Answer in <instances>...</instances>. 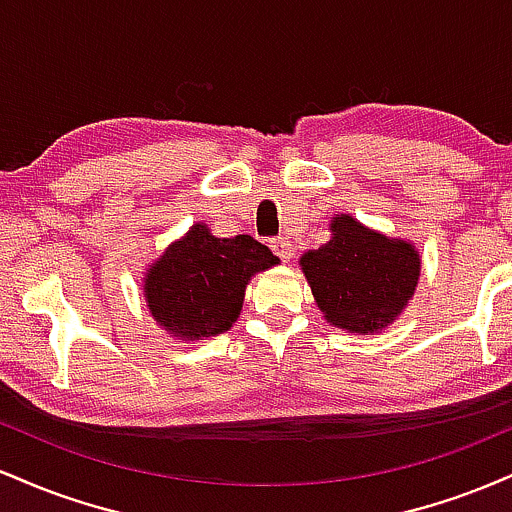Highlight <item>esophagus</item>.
<instances>
[{
	"label": "esophagus",
	"instance_id": "1",
	"mask_svg": "<svg viewBox=\"0 0 512 512\" xmlns=\"http://www.w3.org/2000/svg\"><path fill=\"white\" fill-rule=\"evenodd\" d=\"M269 248H272L274 255L281 257L284 262H289L293 257V245H291L289 238H274L272 243H269Z\"/></svg>",
	"mask_w": 512,
	"mask_h": 512
}]
</instances>
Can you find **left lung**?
<instances>
[{"label": "left lung", "instance_id": "left-lung-1", "mask_svg": "<svg viewBox=\"0 0 512 512\" xmlns=\"http://www.w3.org/2000/svg\"><path fill=\"white\" fill-rule=\"evenodd\" d=\"M330 231L332 238L322 248L301 257L317 308L339 330H385L414 296L419 252L407 240L370 231L349 214L334 216Z\"/></svg>", "mask_w": 512, "mask_h": 512}]
</instances>
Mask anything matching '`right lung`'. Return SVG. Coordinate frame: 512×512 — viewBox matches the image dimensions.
Instances as JSON below:
<instances>
[{"mask_svg":"<svg viewBox=\"0 0 512 512\" xmlns=\"http://www.w3.org/2000/svg\"><path fill=\"white\" fill-rule=\"evenodd\" d=\"M274 264L272 250L255 238H216L195 223L146 269L144 298L170 337H216L238 320L250 276Z\"/></svg>","mask_w":512,"mask_h":512,"instance_id":"add662e5","label":"right lung"}]
</instances>
